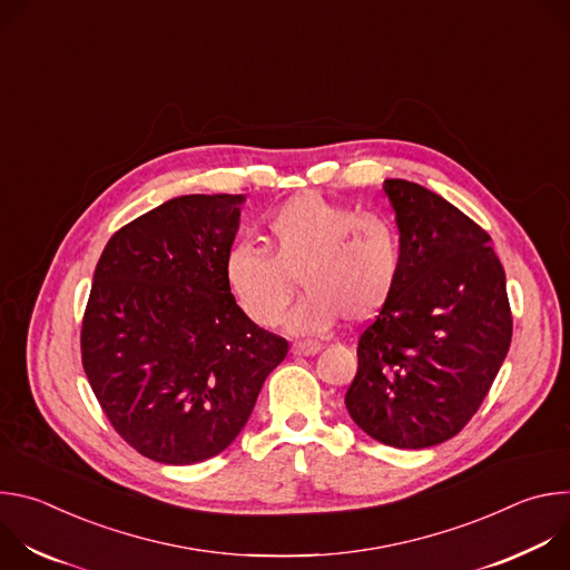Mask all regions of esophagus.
<instances>
[{"label": "esophagus", "mask_w": 570, "mask_h": 570, "mask_svg": "<svg viewBox=\"0 0 570 570\" xmlns=\"http://www.w3.org/2000/svg\"><path fill=\"white\" fill-rule=\"evenodd\" d=\"M320 350H322V345H320V343H311V341L295 343V345L291 347V352H293L295 356H313V354H317Z\"/></svg>", "instance_id": "obj_1"}]
</instances>
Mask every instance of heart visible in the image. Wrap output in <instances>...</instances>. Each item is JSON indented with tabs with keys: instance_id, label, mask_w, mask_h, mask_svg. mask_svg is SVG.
<instances>
[{
	"instance_id": "heart-1",
	"label": "heart",
	"mask_w": 570,
	"mask_h": 570,
	"mask_svg": "<svg viewBox=\"0 0 570 570\" xmlns=\"http://www.w3.org/2000/svg\"><path fill=\"white\" fill-rule=\"evenodd\" d=\"M264 253L248 243L223 262L225 286L253 324H279L293 282L302 299L284 320L288 334H330L341 317L363 324L392 299L401 277L399 232L385 216L361 214L317 194H297L262 225Z\"/></svg>"
}]
</instances>
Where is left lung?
Here are the masks:
<instances>
[{
	"label": "left lung",
	"instance_id": "1",
	"mask_svg": "<svg viewBox=\"0 0 570 570\" xmlns=\"http://www.w3.org/2000/svg\"><path fill=\"white\" fill-rule=\"evenodd\" d=\"M401 240L392 299L358 338L350 417L376 442L426 449L458 435L512 341L505 271L478 227L435 191L385 180Z\"/></svg>",
	"mask_w": 570,
	"mask_h": 570
}]
</instances>
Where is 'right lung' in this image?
<instances>
[{"mask_svg": "<svg viewBox=\"0 0 570 570\" xmlns=\"http://www.w3.org/2000/svg\"><path fill=\"white\" fill-rule=\"evenodd\" d=\"M243 203L171 198L121 227L95 271L80 332L88 381L115 431L161 464L225 451L288 354L225 286Z\"/></svg>", "mask_w": 570, "mask_h": 570, "instance_id": "add662e5", "label": "right lung"}]
</instances>
